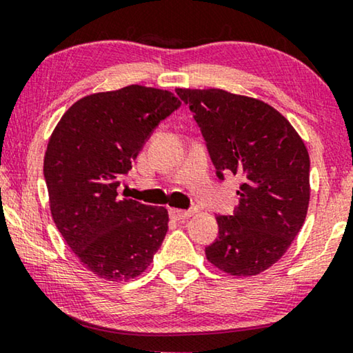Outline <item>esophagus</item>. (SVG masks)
Segmentation results:
<instances>
[{"mask_svg": "<svg viewBox=\"0 0 353 353\" xmlns=\"http://www.w3.org/2000/svg\"><path fill=\"white\" fill-rule=\"evenodd\" d=\"M194 214H196L194 209H191V210L170 209V215H172L175 220H186V219H190V216H192Z\"/></svg>", "mask_w": 353, "mask_h": 353, "instance_id": "esophagus-1", "label": "esophagus"}]
</instances>
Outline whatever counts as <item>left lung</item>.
Wrapping results in <instances>:
<instances>
[{
  "label": "left lung",
  "mask_w": 353,
  "mask_h": 353,
  "mask_svg": "<svg viewBox=\"0 0 353 353\" xmlns=\"http://www.w3.org/2000/svg\"><path fill=\"white\" fill-rule=\"evenodd\" d=\"M199 125L216 176L243 180L233 215H219V238L205 257L233 276L276 263L305 221L310 157L289 120L263 101L225 90L176 88Z\"/></svg>",
  "instance_id": "left-lung-1"
}]
</instances>
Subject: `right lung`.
Returning a JSON list of instances; mask_svg holds the SVG:
<instances>
[{"label": "right lung", "mask_w": 353, "mask_h": 353, "mask_svg": "<svg viewBox=\"0 0 353 353\" xmlns=\"http://www.w3.org/2000/svg\"><path fill=\"white\" fill-rule=\"evenodd\" d=\"M181 103L130 85L85 96L52 132L43 162L52 220L81 265L128 281L151 265L168 230L165 207L120 199L117 188L154 128Z\"/></svg>", "instance_id": "add662e5"}]
</instances>
